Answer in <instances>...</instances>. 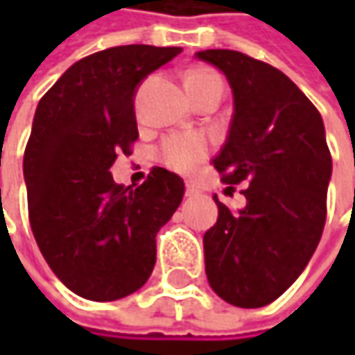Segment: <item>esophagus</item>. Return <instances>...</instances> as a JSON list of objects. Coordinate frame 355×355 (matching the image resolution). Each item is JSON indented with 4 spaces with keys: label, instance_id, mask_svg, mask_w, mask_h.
Listing matches in <instances>:
<instances>
[{
    "label": "esophagus",
    "instance_id": "esophagus-1",
    "mask_svg": "<svg viewBox=\"0 0 355 355\" xmlns=\"http://www.w3.org/2000/svg\"><path fill=\"white\" fill-rule=\"evenodd\" d=\"M198 193H199V189L196 187V185L193 184L185 185V196H187V198H193V196H198Z\"/></svg>",
    "mask_w": 355,
    "mask_h": 355
}]
</instances>
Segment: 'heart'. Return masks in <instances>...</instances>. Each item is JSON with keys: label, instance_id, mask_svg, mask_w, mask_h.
Here are the masks:
<instances>
[{"label": "heart", "instance_id": "b5f03b06", "mask_svg": "<svg viewBox=\"0 0 355 355\" xmlns=\"http://www.w3.org/2000/svg\"><path fill=\"white\" fill-rule=\"evenodd\" d=\"M211 87H223L221 76L211 69L198 67L187 71L185 75V89L189 96H196L198 92ZM211 152V146L205 136L199 134H175L166 138L159 146V159L164 166L178 173H193L199 166L207 159Z\"/></svg>", "mask_w": 355, "mask_h": 355}]
</instances>
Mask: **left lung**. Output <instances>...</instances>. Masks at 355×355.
<instances>
[{"label":"left lung","mask_w":355,"mask_h":355,"mask_svg":"<svg viewBox=\"0 0 355 355\" xmlns=\"http://www.w3.org/2000/svg\"><path fill=\"white\" fill-rule=\"evenodd\" d=\"M225 73L235 112L213 159L231 191L243 184L245 209L213 196L219 217L203 235L205 272L225 302L261 308L277 300L320 243L332 156L316 106L272 64L229 49L199 51Z\"/></svg>","instance_id":"left-lung-1"}]
</instances>
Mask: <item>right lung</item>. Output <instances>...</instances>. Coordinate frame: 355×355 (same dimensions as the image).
I'll list each match as a JSON object with an SVG mask.
<instances>
[{
    "instance_id": "right-lung-1",
    "label": "right lung",
    "mask_w": 355,
    "mask_h": 355,
    "mask_svg": "<svg viewBox=\"0 0 355 355\" xmlns=\"http://www.w3.org/2000/svg\"><path fill=\"white\" fill-rule=\"evenodd\" d=\"M180 47L122 45L76 61L43 94L23 156L29 223L62 284L96 302L142 288L156 235L184 199V180L152 168L136 189L110 168L138 140L136 87Z\"/></svg>"
}]
</instances>
